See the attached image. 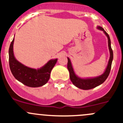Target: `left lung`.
<instances>
[{"label": "left lung", "mask_w": 123, "mask_h": 123, "mask_svg": "<svg viewBox=\"0 0 123 123\" xmlns=\"http://www.w3.org/2000/svg\"><path fill=\"white\" fill-rule=\"evenodd\" d=\"M97 29L102 31L104 34H105V36L107 37L108 48L109 50H110V59H109L107 66H106L105 70L104 71L103 74H102L100 75H99V76L95 77H80L74 72L70 59L69 58H67V68L68 69L69 73V77H70L71 81H72L73 84L75 86L79 88V89H83V90H89V89H93V88L102 84L106 80L109 74H110L112 62L113 60V52H112V48H111V40H110V36L108 34V33L104 30V28L100 26H97Z\"/></svg>", "instance_id": "8db88e82"}]
</instances>
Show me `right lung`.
Returning a JSON list of instances; mask_svg holds the SVG:
<instances>
[{"label": "right lung", "instance_id": "right-lung-1", "mask_svg": "<svg viewBox=\"0 0 123 123\" xmlns=\"http://www.w3.org/2000/svg\"><path fill=\"white\" fill-rule=\"evenodd\" d=\"M13 43L14 38L9 49V62L11 73L14 77L19 82L31 87H38L46 84L58 59H50L39 68L28 67L15 58L13 54Z\"/></svg>", "mask_w": 123, "mask_h": 123}]
</instances>
